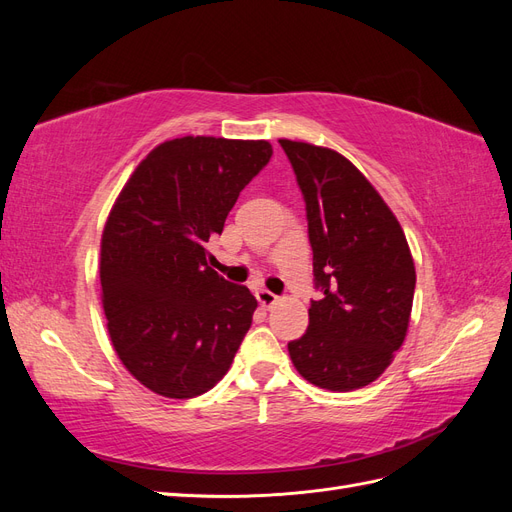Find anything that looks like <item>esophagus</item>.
<instances>
[{
  "instance_id": "obj_1",
  "label": "esophagus",
  "mask_w": 512,
  "mask_h": 512,
  "mask_svg": "<svg viewBox=\"0 0 512 512\" xmlns=\"http://www.w3.org/2000/svg\"><path fill=\"white\" fill-rule=\"evenodd\" d=\"M256 299H258V303L262 307H273L277 301H280V297H277V294H273L271 290H265V288H260L256 292Z\"/></svg>"
}]
</instances>
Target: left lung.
<instances>
[{"label": "left lung", "mask_w": 512, "mask_h": 512, "mask_svg": "<svg viewBox=\"0 0 512 512\" xmlns=\"http://www.w3.org/2000/svg\"><path fill=\"white\" fill-rule=\"evenodd\" d=\"M305 198L322 299L288 344L292 365L320 389L378 380L408 333L416 271L404 230L365 175L329 147L280 138Z\"/></svg>", "instance_id": "8db88e82"}]
</instances>
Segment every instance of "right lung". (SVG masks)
<instances>
[{
    "label": "right lung",
    "instance_id": "1",
    "mask_svg": "<svg viewBox=\"0 0 512 512\" xmlns=\"http://www.w3.org/2000/svg\"><path fill=\"white\" fill-rule=\"evenodd\" d=\"M273 156L267 141L183 136L134 168L100 243L106 329L130 374L170 399L218 384L250 331L254 294L209 265L239 192Z\"/></svg>",
    "mask_w": 512,
    "mask_h": 512
}]
</instances>
